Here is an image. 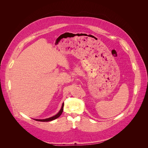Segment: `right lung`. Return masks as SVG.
<instances>
[{"label":"right lung","instance_id":"add662e5","mask_svg":"<svg viewBox=\"0 0 148 148\" xmlns=\"http://www.w3.org/2000/svg\"><path fill=\"white\" fill-rule=\"evenodd\" d=\"M64 105V103H63V104H62L61 109L60 110V111L56 115L53 116V117H50V118H48V119H34V120H36V121H39V122H49V121H52V120H53L57 119L58 117H60V116L61 115V114H62V112H63Z\"/></svg>","mask_w":148,"mask_h":148}]
</instances>
